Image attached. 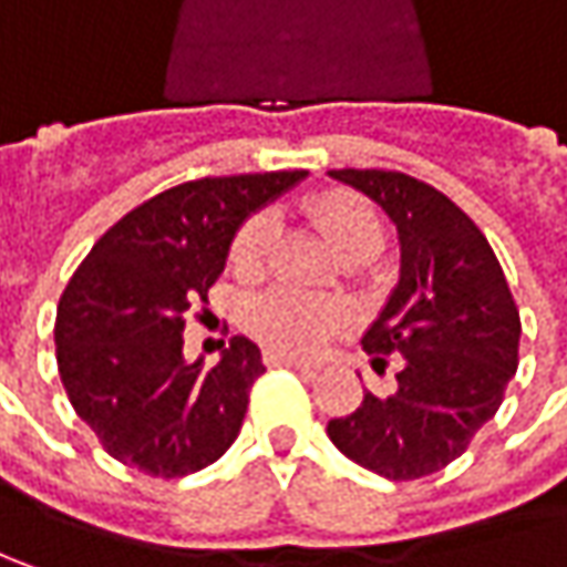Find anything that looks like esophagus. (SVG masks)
<instances>
[{
	"mask_svg": "<svg viewBox=\"0 0 567 567\" xmlns=\"http://www.w3.org/2000/svg\"><path fill=\"white\" fill-rule=\"evenodd\" d=\"M266 362L269 365H285V369H298V372H315V365L311 362H305V359H295V355H288V352H266Z\"/></svg>",
	"mask_w": 567,
	"mask_h": 567,
	"instance_id": "1",
	"label": "esophagus"
}]
</instances>
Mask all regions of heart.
I'll return each mask as SVG.
<instances>
[{"instance_id": "1", "label": "heart", "mask_w": 567, "mask_h": 567, "mask_svg": "<svg viewBox=\"0 0 567 567\" xmlns=\"http://www.w3.org/2000/svg\"><path fill=\"white\" fill-rule=\"evenodd\" d=\"M308 212L323 230L327 244L340 252L343 259H359V256H375L384 244L382 215L372 202H365L355 192H323L308 205ZM276 240V224L269 215L250 217L230 247V262L237 269H256L262 266L266 252ZM247 323L250 330L269 343L272 350L282 352H315L337 327H340V311L327 301H317L298 291H269L259 295L247 305Z\"/></svg>"}]
</instances>
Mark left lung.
<instances>
[{"label":"left lung","mask_w":567,"mask_h":567,"mask_svg":"<svg viewBox=\"0 0 567 567\" xmlns=\"http://www.w3.org/2000/svg\"><path fill=\"white\" fill-rule=\"evenodd\" d=\"M327 176L372 198L401 247L398 285L362 333L375 372L398 355V384L365 391L350 416L327 423V436L355 465L414 482L446 468L497 414L519 350L514 295L475 220L433 185L384 169Z\"/></svg>","instance_id":"obj_1"}]
</instances>
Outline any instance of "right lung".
Listing matches in <instances>:
<instances>
[{"label": "right lung", "mask_w": 567, "mask_h": 567, "mask_svg": "<svg viewBox=\"0 0 567 567\" xmlns=\"http://www.w3.org/2000/svg\"><path fill=\"white\" fill-rule=\"evenodd\" d=\"M308 173L195 179L159 192L92 247L56 308V365L109 455L183 478L237 440L262 352L234 337L215 365L183 355L188 308L208 298L244 220Z\"/></svg>", "instance_id": "right-lung-1"}]
</instances>
